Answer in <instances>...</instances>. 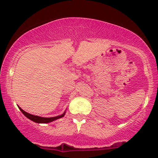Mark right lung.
Here are the masks:
<instances>
[{"label": "right lung", "mask_w": 158, "mask_h": 158, "mask_svg": "<svg viewBox=\"0 0 158 158\" xmlns=\"http://www.w3.org/2000/svg\"><path fill=\"white\" fill-rule=\"evenodd\" d=\"M18 108H19V109L21 111V112L23 113V114H24V115L26 116L27 118H29L30 120L33 121V122H36V123H49V122H53V121L56 120V119L60 118H63V116L65 115V114H66V111H65L63 114H60V115L56 116V117L44 118V117H40V116L33 115V114H30V113L26 112V111H23V110L22 109L20 106H18Z\"/></svg>", "instance_id": "add662e5"}]
</instances>
